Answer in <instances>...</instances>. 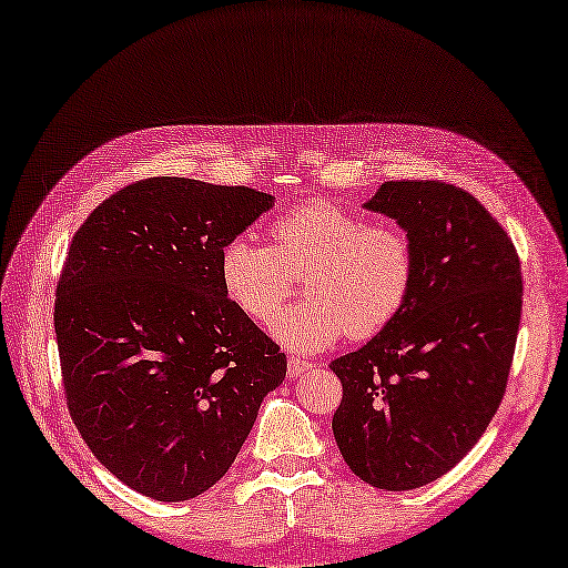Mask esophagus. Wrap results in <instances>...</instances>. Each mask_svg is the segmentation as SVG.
Wrapping results in <instances>:
<instances>
[{
	"label": "esophagus",
	"instance_id": "obj_1",
	"mask_svg": "<svg viewBox=\"0 0 568 568\" xmlns=\"http://www.w3.org/2000/svg\"><path fill=\"white\" fill-rule=\"evenodd\" d=\"M312 368H315V366H312L310 361H305V358H297V356L287 358V376H291V378L303 376V373H307V371H312Z\"/></svg>",
	"mask_w": 568,
	"mask_h": 568
}]
</instances>
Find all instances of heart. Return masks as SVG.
Returning <instances> with one entry per match:
<instances>
[{
	"label": "heart",
	"mask_w": 568,
	"mask_h": 568,
	"mask_svg": "<svg viewBox=\"0 0 568 568\" xmlns=\"http://www.w3.org/2000/svg\"><path fill=\"white\" fill-rule=\"evenodd\" d=\"M271 246L246 236L226 241L220 283L229 303L271 324L305 275L307 300L275 322V336L295 352H320L348 332L368 339L400 315L415 285L409 236L388 222H368L329 202H307L273 220Z\"/></svg>",
	"instance_id": "heart-1"
}]
</instances>
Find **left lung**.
I'll use <instances>...</instances> for the list:
<instances>
[{"instance_id": "left-lung-1", "label": "left lung", "mask_w": 568, "mask_h": 568, "mask_svg": "<svg viewBox=\"0 0 568 568\" xmlns=\"http://www.w3.org/2000/svg\"><path fill=\"white\" fill-rule=\"evenodd\" d=\"M364 207L400 224L417 271L400 315L329 364L344 388L332 429L361 480L413 490L462 462L496 415L520 329V258L484 204L439 180H390Z\"/></svg>"}]
</instances>
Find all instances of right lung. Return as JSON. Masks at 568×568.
Listing matches in <instances>:
<instances>
[{
  "label": "right lung",
  "mask_w": 568,
  "mask_h": 568,
  "mask_svg": "<svg viewBox=\"0 0 568 568\" xmlns=\"http://www.w3.org/2000/svg\"><path fill=\"white\" fill-rule=\"evenodd\" d=\"M273 202L149 178L72 236L53 315L70 417L94 458L153 500L212 488L285 381V354L220 283L224 244Z\"/></svg>",
  "instance_id": "right-lung-1"
}]
</instances>
